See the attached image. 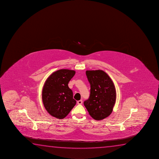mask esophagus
<instances>
[{"instance_id":"34e87169","label":"esophagus","mask_w":159,"mask_h":159,"mask_svg":"<svg viewBox=\"0 0 159 159\" xmlns=\"http://www.w3.org/2000/svg\"><path fill=\"white\" fill-rule=\"evenodd\" d=\"M77 103L78 104H82V103H83V100H79V101H78L77 102Z\"/></svg>"}]
</instances>
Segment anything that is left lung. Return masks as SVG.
<instances>
[{
  "label": "left lung",
  "mask_w": 159,
  "mask_h": 159,
  "mask_svg": "<svg viewBox=\"0 0 159 159\" xmlns=\"http://www.w3.org/2000/svg\"><path fill=\"white\" fill-rule=\"evenodd\" d=\"M91 89L89 98L84 102L90 116L101 120L111 115L116 101L115 86L108 75L102 70H86Z\"/></svg>",
  "instance_id": "left-lung-1"
}]
</instances>
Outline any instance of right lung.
<instances>
[{"label":"right lung","instance_id":"right-lung-1","mask_svg":"<svg viewBox=\"0 0 159 159\" xmlns=\"http://www.w3.org/2000/svg\"><path fill=\"white\" fill-rule=\"evenodd\" d=\"M75 74L73 70L60 69L51 74L44 84L42 100L45 109L53 117L64 119L76 104L68 85Z\"/></svg>","mask_w":159,"mask_h":159}]
</instances>
